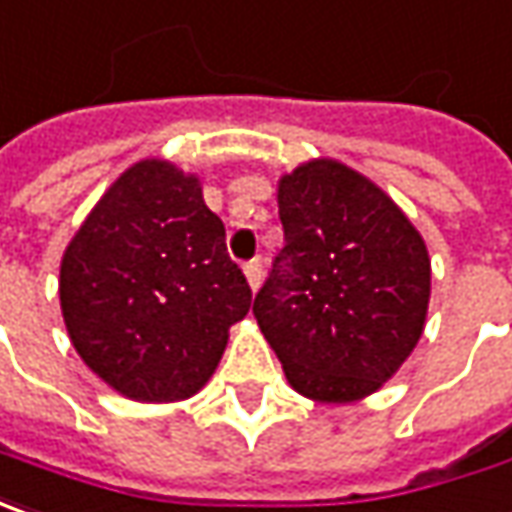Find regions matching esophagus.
Here are the masks:
<instances>
[{
	"mask_svg": "<svg viewBox=\"0 0 512 512\" xmlns=\"http://www.w3.org/2000/svg\"><path fill=\"white\" fill-rule=\"evenodd\" d=\"M243 272H246V280H249V286L252 289H260V283H263V260L255 257V260H249L246 266H243Z\"/></svg>",
	"mask_w": 512,
	"mask_h": 512,
	"instance_id": "obj_1",
	"label": "esophagus"
}]
</instances>
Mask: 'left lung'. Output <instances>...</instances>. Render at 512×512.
I'll return each mask as SVG.
<instances>
[{"instance_id": "8db88e82", "label": "left lung", "mask_w": 512, "mask_h": 512, "mask_svg": "<svg viewBox=\"0 0 512 512\" xmlns=\"http://www.w3.org/2000/svg\"><path fill=\"white\" fill-rule=\"evenodd\" d=\"M277 206L283 249L255 294L257 326L303 397H368L422 337L425 240L377 184L326 158L283 175Z\"/></svg>"}]
</instances>
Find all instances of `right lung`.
<instances>
[{"instance_id":"1","label":"right lung","mask_w":512,"mask_h":512,"mask_svg":"<svg viewBox=\"0 0 512 512\" xmlns=\"http://www.w3.org/2000/svg\"><path fill=\"white\" fill-rule=\"evenodd\" d=\"M59 297L81 360L138 402L201 391L252 306L198 178L158 158L127 169L70 240Z\"/></svg>"}]
</instances>
